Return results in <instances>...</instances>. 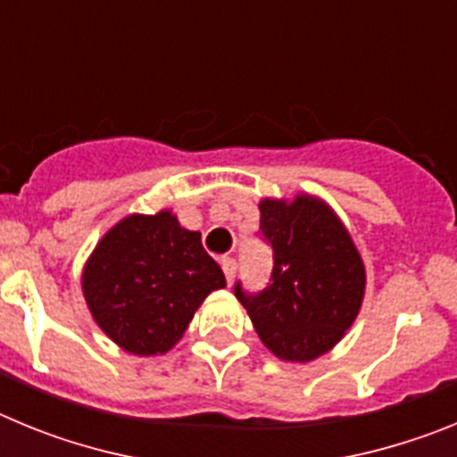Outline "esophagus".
Segmentation results:
<instances>
[{"label": "esophagus", "mask_w": 457, "mask_h": 457, "mask_svg": "<svg viewBox=\"0 0 457 457\" xmlns=\"http://www.w3.org/2000/svg\"><path fill=\"white\" fill-rule=\"evenodd\" d=\"M221 270H224V274H226V284L231 286L233 278H236V270H237L236 258H224V261H221Z\"/></svg>", "instance_id": "obj_1"}]
</instances>
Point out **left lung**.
Returning <instances> with one entry per match:
<instances>
[{"instance_id": "1", "label": "left lung", "mask_w": 457, "mask_h": 457, "mask_svg": "<svg viewBox=\"0 0 457 457\" xmlns=\"http://www.w3.org/2000/svg\"><path fill=\"white\" fill-rule=\"evenodd\" d=\"M261 231L272 245V284L258 295L236 286L265 348L281 361L322 357L357 320L366 268L353 236L313 194L261 199Z\"/></svg>"}]
</instances>
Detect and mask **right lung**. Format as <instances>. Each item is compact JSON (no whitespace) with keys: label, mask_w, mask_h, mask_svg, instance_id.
Instances as JSON below:
<instances>
[{"label":"right lung","mask_w":457,"mask_h":457,"mask_svg":"<svg viewBox=\"0 0 457 457\" xmlns=\"http://www.w3.org/2000/svg\"><path fill=\"white\" fill-rule=\"evenodd\" d=\"M224 272L164 208L128 215L98 240L82 270V293L96 325L125 353L164 354L183 338L194 313Z\"/></svg>","instance_id":"right-lung-1"}]
</instances>
